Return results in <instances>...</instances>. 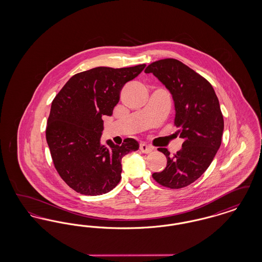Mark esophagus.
<instances>
[{
  "mask_svg": "<svg viewBox=\"0 0 262 262\" xmlns=\"http://www.w3.org/2000/svg\"><path fill=\"white\" fill-rule=\"evenodd\" d=\"M139 149H140L141 152L148 154V153L153 151V147H152V146H149V145H147V144L142 143V144H140V145H139Z\"/></svg>",
  "mask_w": 262,
  "mask_h": 262,
  "instance_id": "1",
  "label": "esophagus"
}]
</instances>
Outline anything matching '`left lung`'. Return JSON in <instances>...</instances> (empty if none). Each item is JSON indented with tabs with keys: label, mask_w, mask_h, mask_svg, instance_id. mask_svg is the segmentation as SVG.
I'll return each mask as SVG.
<instances>
[{
	"label": "left lung",
	"mask_w": 262,
	"mask_h": 262,
	"mask_svg": "<svg viewBox=\"0 0 262 262\" xmlns=\"http://www.w3.org/2000/svg\"><path fill=\"white\" fill-rule=\"evenodd\" d=\"M144 73L153 74L172 94L177 134L184 138L173 157L167 148H158L167 166L152 177L164 187H187L207 170L220 148L224 120L219 100L204 77L178 60L152 62Z\"/></svg>",
	"instance_id": "1"
}]
</instances>
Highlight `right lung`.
<instances>
[{
  "mask_svg": "<svg viewBox=\"0 0 262 262\" xmlns=\"http://www.w3.org/2000/svg\"><path fill=\"white\" fill-rule=\"evenodd\" d=\"M145 67H98L76 74L53 100L46 140L56 170L76 192L100 195L112 190L122 178V158L138 149L134 138H125L121 146L111 139L109 146L102 144V117L112 116L123 86Z\"/></svg>",
  "mask_w": 262,
  "mask_h": 262,
  "instance_id": "1",
  "label": "right lung"
}]
</instances>
